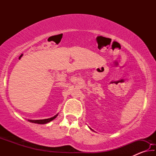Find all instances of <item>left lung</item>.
Here are the masks:
<instances>
[{"instance_id": "8db88e82", "label": "left lung", "mask_w": 156, "mask_h": 156, "mask_svg": "<svg viewBox=\"0 0 156 156\" xmlns=\"http://www.w3.org/2000/svg\"><path fill=\"white\" fill-rule=\"evenodd\" d=\"M89 129H91V130H92V129H91V128H89Z\"/></svg>"}]
</instances>
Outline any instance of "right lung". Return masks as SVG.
I'll list each match as a JSON object with an SVG mask.
<instances>
[{
    "mask_svg": "<svg viewBox=\"0 0 156 156\" xmlns=\"http://www.w3.org/2000/svg\"><path fill=\"white\" fill-rule=\"evenodd\" d=\"M58 116V114L56 115H54V117L50 118H47V119H43V120H28V121H30L31 122L33 123H36V124H41V125H43V124H47L49 122H51V120H54Z\"/></svg>",
    "mask_w": 156,
    "mask_h": 156,
    "instance_id": "1",
    "label": "right lung"
}]
</instances>
